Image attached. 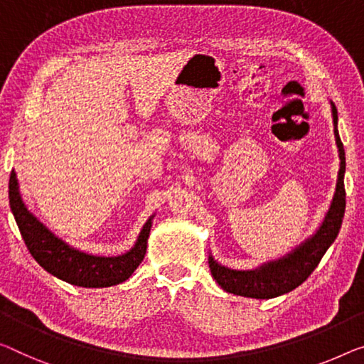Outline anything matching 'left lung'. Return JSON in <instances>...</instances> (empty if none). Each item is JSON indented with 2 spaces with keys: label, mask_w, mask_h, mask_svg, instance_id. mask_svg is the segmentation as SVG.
<instances>
[{
  "label": "left lung",
  "mask_w": 364,
  "mask_h": 364,
  "mask_svg": "<svg viewBox=\"0 0 364 364\" xmlns=\"http://www.w3.org/2000/svg\"><path fill=\"white\" fill-rule=\"evenodd\" d=\"M332 117H333V132H335V142L338 147V156H340V170H338V180L337 188H335V194L330 208L325 214V219L322 225L318 227L316 234L306 242H302L299 247H296L291 253L286 257L276 259V262H268L262 264V267L248 269V271H238L230 269L227 267H222L215 262V259L209 255V268L210 274L215 279L222 289L232 294L252 297V299H271V297H278L281 294H286L297 286H301L306 281L317 264L321 263L325 252L332 245L337 238L341 220H343L345 214V150L343 144H341L338 135V114L337 107L332 101Z\"/></svg>",
  "instance_id": "left-lung-1"
}]
</instances>
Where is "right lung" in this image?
Instances as JSON below:
<instances>
[{"mask_svg":"<svg viewBox=\"0 0 364 364\" xmlns=\"http://www.w3.org/2000/svg\"><path fill=\"white\" fill-rule=\"evenodd\" d=\"M9 205L27 250L41 267L58 279L81 287H107L129 279L145 257L151 219L145 222L132 250L119 257H96L70 247L26 208L14 170L9 176Z\"/></svg>","mask_w":364,"mask_h":364,"instance_id":"add662e5","label":"right lung"}]
</instances>
